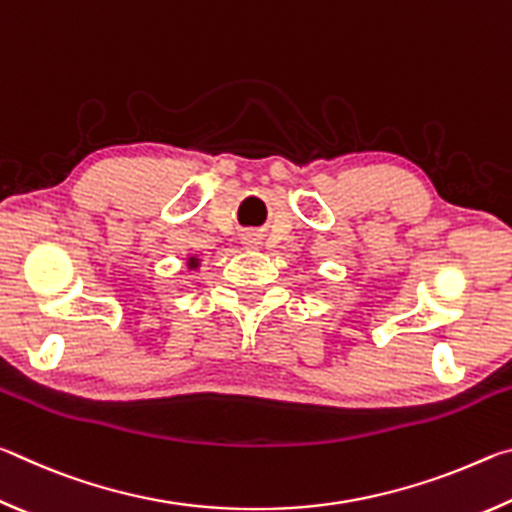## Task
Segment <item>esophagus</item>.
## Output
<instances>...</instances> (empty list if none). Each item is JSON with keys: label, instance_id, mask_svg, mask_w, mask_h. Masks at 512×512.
<instances>
[{"label": "esophagus", "instance_id": "1", "mask_svg": "<svg viewBox=\"0 0 512 512\" xmlns=\"http://www.w3.org/2000/svg\"><path fill=\"white\" fill-rule=\"evenodd\" d=\"M246 244H248L250 248H257V244H259V241L255 239V235H248V237H246Z\"/></svg>", "mask_w": 512, "mask_h": 512}]
</instances>
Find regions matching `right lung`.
Segmentation results:
<instances>
[{"mask_svg": "<svg viewBox=\"0 0 512 512\" xmlns=\"http://www.w3.org/2000/svg\"><path fill=\"white\" fill-rule=\"evenodd\" d=\"M189 266H196V259L192 257V259H189Z\"/></svg>", "mask_w": 512, "mask_h": 512, "instance_id": "1", "label": "right lung"}]
</instances>
